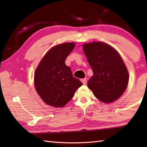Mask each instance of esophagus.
I'll return each instance as SVG.
<instances>
[{
    "label": "esophagus",
    "instance_id": "1",
    "mask_svg": "<svg viewBox=\"0 0 147 147\" xmlns=\"http://www.w3.org/2000/svg\"><path fill=\"white\" fill-rule=\"evenodd\" d=\"M81 82L82 83H83V84H86V83H87V80H86V79H81Z\"/></svg>",
    "mask_w": 147,
    "mask_h": 147
}]
</instances>
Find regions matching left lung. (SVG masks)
Here are the masks:
<instances>
[{"label": "left lung", "mask_w": 147, "mask_h": 147, "mask_svg": "<svg viewBox=\"0 0 147 147\" xmlns=\"http://www.w3.org/2000/svg\"><path fill=\"white\" fill-rule=\"evenodd\" d=\"M83 50L93 71L88 88L104 103L115 101L125 92L129 80L121 57L112 46L100 41L84 43Z\"/></svg>", "instance_id": "left-lung-1"}]
</instances>
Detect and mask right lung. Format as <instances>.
<instances>
[{
  "instance_id": "1",
  "label": "right lung",
  "mask_w": 147,
  "mask_h": 147,
  "mask_svg": "<svg viewBox=\"0 0 147 147\" xmlns=\"http://www.w3.org/2000/svg\"><path fill=\"white\" fill-rule=\"evenodd\" d=\"M75 46L76 43L71 42L53 46L47 51L35 69V90L49 106L64 107L77 90L83 85L73 76L71 68L65 64L66 57Z\"/></svg>"
}]
</instances>
